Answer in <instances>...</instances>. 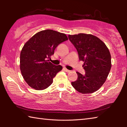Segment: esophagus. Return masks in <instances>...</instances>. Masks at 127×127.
<instances>
[{
  "label": "esophagus",
  "mask_w": 127,
  "mask_h": 127,
  "mask_svg": "<svg viewBox=\"0 0 127 127\" xmlns=\"http://www.w3.org/2000/svg\"><path fill=\"white\" fill-rule=\"evenodd\" d=\"M64 70H65L66 72H70L71 71L70 70H69L65 68H64Z\"/></svg>",
  "instance_id": "1"
}]
</instances>
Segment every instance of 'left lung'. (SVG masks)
Masks as SVG:
<instances>
[{
  "label": "left lung",
  "mask_w": 127,
  "mask_h": 127,
  "mask_svg": "<svg viewBox=\"0 0 127 127\" xmlns=\"http://www.w3.org/2000/svg\"><path fill=\"white\" fill-rule=\"evenodd\" d=\"M69 39L76 48L85 75L76 72L78 78L71 85L82 94L98 90L106 81L111 68V55L108 48L100 39L92 34L80 33L69 35Z\"/></svg>",
  "instance_id": "1"
}]
</instances>
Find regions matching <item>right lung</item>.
Returning a JSON list of instances; mask_svg holds the SVG:
<instances>
[{"label": "right lung", "instance_id": "add662e5", "mask_svg": "<svg viewBox=\"0 0 127 127\" xmlns=\"http://www.w3.org/2000/svg\"><path fill=\"white\" fill-rule=\"evenodd\" d=\"M67 40L65 34L47 29L35 34L23 46L20 54V70L31 87L43 90L52 84L63 67L54 65L49 59L57 46Z\"/></svg>", "mask_w": 127, "mask_h": 127}]
</instances>
